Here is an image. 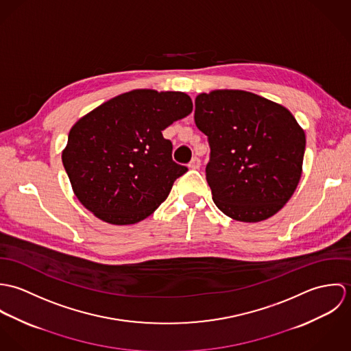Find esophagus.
<instances>
[{
  "label": "esophagus",
  "instance_id": "34e87169",
  "mask_svg": "<svg viewBox=\"0 0 351 351\" xmlns=\"http://www.w3.org/2000/svg\"><path fill=\"white\" fill-rule=\"evenodd\" d=\"M189 169H193V170H197V169H200L201 166V160L197 158V156H195L191 162H189Z\"/></svg>",
  "mask_w": 351,
  "mask_h": 351
}]
</instances>
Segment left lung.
I'll use <instances>...</instances> for the list:
<instances>
[{
    "instance_id": "left-lung-1",
    "label": "left lung",
    "mask_w": 351,
    "mask_h": 351,
    "mask_svg": "<svg viewBox=\"0 0 351 351\" xmlns=\"http://www.w3.org/2000/svg\"><path fill=\"white\" fill-rule=\"evenodd\" d=\"M195 121L208 136L206 182L228 217L256 223L295 193L305 134L282 105L245 90H212L195 101Z\"/></svg>"
}]
</instances>
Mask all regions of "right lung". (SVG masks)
I'll use <instances>...</instances> for the list:
<instances>
[{
  "label": "right lung",
  "mask_w": 351,
  "mask_h": 351,
  "mask_svg": "<svg viewBox=\"0 0 351 351\" xmlns=\"http://www.w3.org/2000/svg\"><path fill=\"white\" fill-rule=\"evenodd\" d=\"M193 110L182 92L136 89L101 104L70 130L62 162L80 202L102 221L135 224L188 171L162 131Z\"/></svg>",
  "instance_id": "1"
}]
</instances>
